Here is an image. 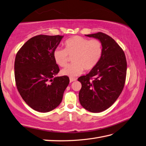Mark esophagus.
Instances as JSON below:
<instances>
[{
  "label": "esophagus",
  "instance_id": "1",
  "mask_svg": "<svg viewBox=\"0 0 146 146\" xmlns=\"http://www.w3.org/2000/svg\"><path fill=\"white\" fill-rule=\"evenodd\" d=\"M76 80V78H70V82H75Z\"/></svg>",
  "mask_w": 146,
  "mask_h": 146
}]
</instances>
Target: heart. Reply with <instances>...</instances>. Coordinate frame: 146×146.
I'll use <instances>...</instances> for the list:
<instances>
[{
    "mask_svg": "<svg viewBox=\"0 0 146 146\" xmlns=\"http://www.w3.org/2000/svg\"><path fill=\"white\" fill-rule=\"evenodd\" d=\"M65 49L59 47L54 51V59L61 67L67 65L70 56L73 63L61 70V74L75 77L82 73L84 69L90 70L98 64L102 55V45L97 39L88 40L80 36H74L64 42Z\"/></svg>",
    "mask_w": 146,
    "mask_h": 146,
    "instance_id": "1",
    "label": "heart"
}]
</instances>
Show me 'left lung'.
Returning a JSON list of instances; mask_svg holds the SVG:
<instances>
[{
	"instance_id": "8db88e82",
	"label": "left lung",
	"mask_w": 146,
	"mask_h": 146,
	"mask_svg": "<svg viewBox=\"0 0 146 146\" xmlns=\"http://www.w3.org/2000/svg\"><path fill=\"white\" fill-rule=\"evenodd\" d=\"M85 35L101 42L102 55L87 75L78 78L82 84L79 101L86 110L100 113L111 106L122 92L127 74L126 58L119 45L106 34Z\"/></svg>"
}]
</instances>
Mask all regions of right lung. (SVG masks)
Wrapping results in <instances>:
<instances>
[{"label":"right lung","mask_w":146,"mask_h":146,"mask_svg":"<svg viewBox=\"0 0 146 146\" xmlns=\"http://www.w3.org/2000/svg\"><path fill=\"white\" fill-rule=\"evenodd\" d=\"M64 36L40 35L25 43L14 62L16 87L21 98L33 110L47 113L61 103L70 83L59 71L53 53Z\"/></svg>","instance_id":"1"}]
</instances>
